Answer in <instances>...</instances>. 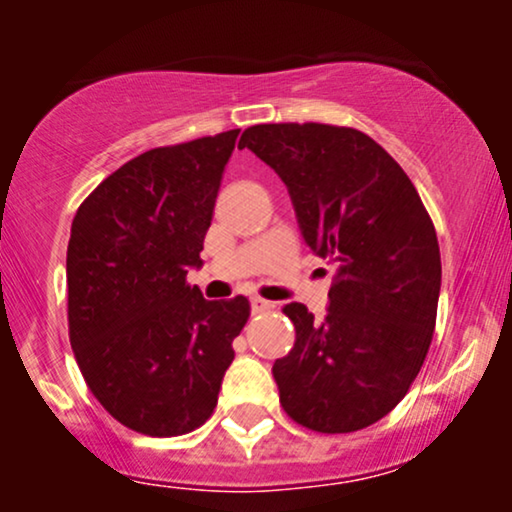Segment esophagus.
Returning <instances> with one entry per match:
<instances>
[{"mask_svg":"<svg viewBox=\"0 0 512 512\" xmlns=\"http://www.w3.org/2000/svg\"><path fill=\"white\" fill-rule=\"evenodd\" d=\"M250 304H252V312H267V309L275 307V304L267 302V299H262V297H252Z\"/></svg>","mask_w":512,"mask_h":512,"instance_id":"1","label":"esophagus"}]
</instances>
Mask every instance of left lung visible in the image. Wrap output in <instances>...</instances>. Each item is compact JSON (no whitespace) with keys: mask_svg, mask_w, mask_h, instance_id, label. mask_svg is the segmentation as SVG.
Wrapping results in <instances>:
<instances>
[{"mask_svg":"<svg viewBox=\"0 0 512 512\" xmlns=\"http://www.w3.org/2000/svg\"><path fill=\"white\" fill-rule=\"evenodd\" d=\"M287 185L304 242L339 265L324 322L299 302L272 376L289 418L349 433L384 418L421 371L441 292V252L414 183L374 138L327 123H260L242 133Z\"/></svg>","mask_w":512,"mask_h":512,"instance_id":"obj_1","label":"left lung"}]
</instances>
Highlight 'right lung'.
Wrapping results in <instances>:
<instances>
[{
  "label": "right lung",
  "mask_w": 512,
  "mask_h": 512,
  "mask_svg": "<svg viewBox=\"0 0 512 512\" xmlns=\"http://www.w3.org/2000/svg\"><path fill=\"white\" fill-rule=\"evenodd\" d=\"M237 133L153 148L81 203L66 250L69 339L98 404L146 436L203 426L218 404L245 297L208 302L185 282Z\"/></svg>",
  "instance_id": "obj_1"
}]
</instances>
